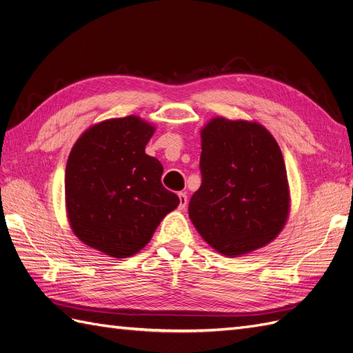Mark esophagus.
I'll use <instances>...</instances> for the list:
<instances>
[{
    "mask_svg": "<svg viewBox=\"0 0 353 353\" xmlns=\"http://www.w3.org/2000/svg\"><path fill=\"white\" fill-rule=\"evenodd\" d=\"M178 197H179V209L184 210L187 208V203H188V197L185 193H178Z\"/></svg>",
    "mask_w": 353,
    "mask_h": 353,
    "instance_id": "esophagus-1",
    "label": "esophagus"
}]
</instances>
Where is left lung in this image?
Listing matches in <instances>:
<instances>
[{
    "label": "left lung",
    "mask_w": 353,
    "mask_h": 353,
    "mask_svg": "<svg viewBox=\"0 0 353 353\" xmlns=\"http://www.w3.org/2000/svg\"><path fill=\"white\" fill-rule=\"evenodd\" d=\"M200 174L188 215L212 248L239 256L279 236L288 215L287 172L262 125L212 119L201 131Z\"/></svg>",
    "instance_id": "obj_1"
}]
</instances>
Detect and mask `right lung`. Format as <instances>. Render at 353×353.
Instances as JSON below:
<instances>
[{
    "mask_svg": "<svg viewBox=\"0 0 353 353\" xmlns=\"http://www.w3.org/2000/svg\"><path fill=\"white\" fill-rule=\"evenodd\" d=\"M154 128L137 116L95 125L66 165V206L73 232L90 248L128 258L150 241L179 199L162 185L163 166L145 154Z\"/></svg>",
    "mask_w": 353,
    "mask_h": 353,
    "instance_id": "add662e5",
    "label": "right lung"
}]
</instances>
